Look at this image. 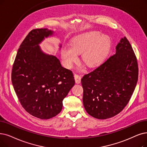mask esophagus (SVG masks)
Listing matches in <instances>:
<instances>
[{
	"label": "esophagus",
	"instance_id": "esophagus-1",
	"mask_svg": "<svg viewBox=\"0 0 147 147\" xmlns=\"http://www.w3.org/2000/svg\"><path fill=\"white\" fill-rule=\"evenodd\" d=\"M74 78H75V83L79 84L81 83V77L78 75V74H74Z\"/></svg>",
	"mask_w": 147,
	"mask_h": 147
}]
</instances>
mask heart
<instances>
[{
  "mask_svg": "<svg viewBox=\"0 0 147 147\" xmlns=\"http://www.w3.org/2000/svg\"><path fill=\"white\" fill-rule=\"evenodd\" d=\"M110 47L107 37L100 36L98 32H90L75 37L70 46L61 49V58L65 66L70 67L78 60L81 54V60L89 67H95L101 63L106 55Z\"/></svg>",
  "mask_w": 147,
  "mask_h": 147,
  "instance_id": "heart-1",
  "label": "heart"
}]
</instances>
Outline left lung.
Here are the masks:
<instances>
[{
    "label": "left lung",
    "mask_w": 147,
    "mask_h": 147,
    "mask_svg": "<svg viewBox=\"0 0 147 147\" xmlns=\"http://www.w3.org/2000/svg\"><path fill=\"white\" fill-rule=\"evenodd\" d=\"M138 72L136 57L124 37L117 45L116 54L81 79L83 105L88 114L105 119L120 113L133 95Z\"/></svg>",
    "instance_id": "obj_1"
}]
</instances>
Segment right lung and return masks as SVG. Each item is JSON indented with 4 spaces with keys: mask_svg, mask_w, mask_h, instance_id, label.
<instances>
[{
    "mask_svg": "<svg viewBox=\"0 0 147 147\" xmlns=\"http://www.w3.org/2000/svg\"><path fill=\"white\" fill-rule=\"evenodd\" d=\"M53 32L47 28L29 32L17 51L11 73L14 89L22 107L42 119L60 112L63 99L75 84L71 70L62 67L56 57L44 53L38 45Z\"/></svg>",
    "mask_w": 147,
    "mask_h": 147,
    "instance_id": "obj_1",
    "label": "right lung"
}]
</instances>
